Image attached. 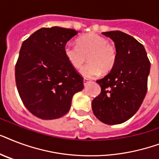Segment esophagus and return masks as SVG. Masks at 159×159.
Returning a JSON list of instances; mask_svg holds the SVG:
<instances>
[{"label": "esophagus", "mask_w": 159, "mask_h": 159, "mask_svg": "<svg viewBox=\"0 0 159 159\" xmlns=\"http://www.w3.org/2000/svg\"><path fill=\"white\" fill-rule=\"evenodd\" d=\"M89 82H90L89 79H87V78H84V79H83V84H84L85 87H86V86H87V85L88 84Z\"/></svg>", "instance_id": "34e87169"}]
</instances>
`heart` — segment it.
I'll return each instance as SVG.
<instances>
[{
	"label": "heart",
	"instance_id": "obj_1",
	"mask_svg": "<svg viewBox=\"0 0 159 159\" xmlns=\"http://www.w3.org/2000/svg\"><path fill=\"white\" fill-rule=\"evenodd\" d=\"M78 45L67 43L63 52L67 60L75 68H79L88 57L89 62L80 69V73L87 78L99 76L114 67L116 62V50L109 40L97 34H89L78 39Z\"/></svg>",
	"mask_w": 159,
	"mask_h": 159
}]
</instances>
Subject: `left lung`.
<instances>
[{
  "instance_id": "1",
  "label": "left lung",
  "mask_w": 159,
  "mask_h": 159,
  "mask_svg": "<svg viewBox=\"0 0 159 159\" xmlns=\"http://www.w3.org/2000/svg\"><path fill=\"white\" fill-rule=\"evenodd\" d=\"M115 43L114 67L97 82L101 94L92 101V111L107 125L125 122L138 111L145 97L150 62L143 44L121 31L103 32Z\"/></svg>"
}]
</instances>
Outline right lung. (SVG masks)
Returning <instances> with one entry per match:
<instances>
[{
	"instance_id": "obj_1",
	"label": "right lung",
	"mask_w": 159,
	"mask_h": 159,
	"mask_svg": "<svg viewBox=\"0 0 159 159\" xmlns=\"http://www.w3.org/2000/svg\"><path fill=\"white\" fill-rule=\"evenodd\" d=\"M72 29L42 28L22 43L16 65V82L26 108L43 120L69 111L73 95L83 89V78L67 60L64 45L77 34Z\"/></svg>"
}]
</instances>
